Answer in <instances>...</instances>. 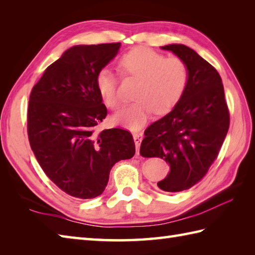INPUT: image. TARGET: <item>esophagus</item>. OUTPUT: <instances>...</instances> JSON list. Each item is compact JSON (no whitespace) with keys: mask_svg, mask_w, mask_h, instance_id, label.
I'll list each match as a JSON object with an SVG mask.
<instances>
[{"mask_svg":"<svg viewBox=\"0 0 255 255\" xmlns=\"http://www.w3.org/2000/svg\"><path fill=\"white\" fill-rule=\"evenodd\" d=\"M142 138H143L142 132L133 133V140H134V144H136L137 153H139V147H140V143H141V141H142Z\"/></svg>","mask_w":255,"mask_h":255,"instance_id":"34e87169","label":"esophagus"}]
</instances>
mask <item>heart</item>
Instances as JSON below:
<instances>
[{"mask_svg":"<svg viewBox=\"0 0 255 255\" xmlns=\"http://www.w3.org/2000/svg\"><path fill=\"white\" fill-rule=\"evenodd\" d=\"M125 74L139 79L134 97L137 102L114 116V122L131 130H138L148 122L152 113L171 111L187 88L188 68L177 57L165 58L145 47H138L121 59ZM96 86L103 102L116 108L121 102L117 79L108 69H103L96 77Z\"/></svg>","mask_w":255,"mask_h":255,"instance_id":"heart-1","label":"heart"}]
</instances>
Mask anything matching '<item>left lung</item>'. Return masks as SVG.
I'll return each instance as SVG.
<instances>
[{
	"mask_svg": "<svg viewBox=\"0 0 255 255\" xmlns=\"http://www.w3.org/2000/svg\"><path fill=\"white\" fill-rule=\"evenodd\" d=\"M161 49L187 64L188 83L172 111L145 129L140 154L161 158L170 165L158 186L175 193L191 188L205 176L224 143L230 118L217 70L185 45Z\"/></svg>",
	"mask_w": 255,
	"mask_h": 255,
	"instance_id": "1",
	"label": "left lung"
}]
</instances>
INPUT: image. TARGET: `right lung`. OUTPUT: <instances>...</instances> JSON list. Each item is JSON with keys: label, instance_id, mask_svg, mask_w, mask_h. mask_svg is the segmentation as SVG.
<instances>
[{"label": "right lung", "instance_id": "add662e5", "mask_svg": "<svg viewBox=\"0 0 255 255\" xmlns=\"http://www.w3.org/2000/svg\"><path fill=\"white\" fill-rule=\"evenodd\" d=\"M121 46L69 48L46 69L30 93L27 131L31 150L46 175L70 196H100L113 165L136 152L129 131L96 130L107 115L96 77Z\"/></svg>", "mask_w": 255, "mask_h": 255}]
</instances>
